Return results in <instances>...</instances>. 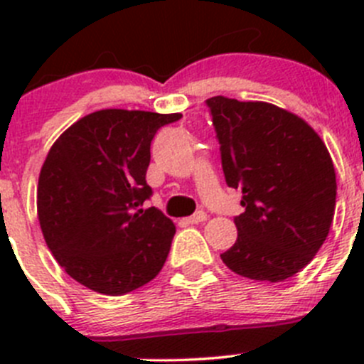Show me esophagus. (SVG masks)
<instances>
[{
	"label": "esophagus",
	"instance_id": "34e87169",
	"mask_svg": "<svg viewBox=\"0 0 364 364\" xmlns=\"http://www.w3.org/2000/svg\"><path fill=\"white\" fill-rule=\"evenodd\" d=\"M205 220H208V215H205L204 211H197V213H193L192 216H188V218H185V222L188 223V225H193V223L205 222Z\"/></svg>",
	"mask_w": 364,
	"mask_h": 364
}]
</instances>
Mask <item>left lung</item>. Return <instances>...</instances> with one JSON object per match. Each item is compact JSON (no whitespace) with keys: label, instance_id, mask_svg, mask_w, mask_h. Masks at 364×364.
<instances>
[{"label":"left lung","instance_id":"left-lung-1","mask_svg":"<svg viewBox=\"0 0 364 364\" xmlns=\"http://www.w3.org/2000/svg\"><path fill=\"white\" fill-rule=\"evenodd\" d=\"M230 188L243 192L237 240L222 260L259 282L299 273L329 234L336 204L333 160L314 128L266 102L205 100Z\"/></svg>","mask_w":364,"mask_h":364}]
</instances>
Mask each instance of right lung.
<instances>
[{
    "label": "right lung",
    "instance_id": "1",
    "mask_svg": "<svg viewBox=\"0 0 364 364\" xmlns=\"http://www.w3.org/2000/svg\"><path fill=\"white\" fill-rule=\"evenodd\" d=\"M181 114L104 109L60 135L42 165L36 208L43 237L61 267L84 287L121 296L164 267L174 223L142 209L151 141Z\"/></svg>",
    "mask_w": 364,
    "mask_h": 364
}]
</instances>
